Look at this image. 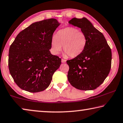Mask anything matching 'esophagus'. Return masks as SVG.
<instances>
[{
	"label": "esophagus",
	"mask_w": 123,
	"mask_h": 123,
	"mask_svg": "<svg viewBox=\"0 0 123 123\" xmlns=\"http://www.w3.org/2000/svg\"><path fill=\"white\" fill-rule=\"evenodd\" d=\"M61 62H62V63H65V62H66V60H64V59H61Z\"/></svg>",
	"instance_id": "34e87169"
}]
</instances>
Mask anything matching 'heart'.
<instances>
[{"mask_svg": "<svg viewBox=\"0 0 123 123\" xmlns=\"http://www.w3.org/2000/svg\"><path fill=\"white\" fill-rule=\"evenodd\" d=\"M87 38L84 32L74 27H67L59 30L51 39V49L55 54L61 51L72 58L78 56L84 50Z\"/></svg>", "mask_w": 123, "mask_h": 123, "instance_id": "1", "label": "heart"}]
</instances>
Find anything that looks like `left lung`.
I'll list each match as a JSON object with an SVG mask.
<instances>
[{
	"instance_id": "obj_1",
	"label": "left lung",
	"mask_w": 123,
	"mask_h": 123,
	"mask_svg": "<svg viewBox=\"0 0 123 123\" xmlns=\"http://www.w3.org/2000/svg\"><path fill=\"white\" fill-rule=\"evenodd\" d=\"M69 24L85 33L86 45L82 53L67 60L68 80L73 86L84 91L93 90L103 82L111 70L112 52L105 37L86 18H73Z\"/></svg>"
}]
</instances>
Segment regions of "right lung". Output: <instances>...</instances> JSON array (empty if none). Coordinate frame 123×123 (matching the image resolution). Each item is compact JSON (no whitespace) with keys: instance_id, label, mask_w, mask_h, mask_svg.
Listing matches in <instances>:
<instances>
[{"instance_id":"1","label":"right lung","mask_w":123,"mask_h":123,"mask_svg":"<svg viewBox=\"0 0 123 123\" xmlns=\"http://www.w3.org/2000/svg\"><path fill=\"white\" fill-rule=\"evenodd\" d=\"M59 25L54 18L35 22L20 32L10 45L9 69L19 88L36 93L50 84L61 64V59L49 50L53 35Z\"/></svg>"}]
</instances>
